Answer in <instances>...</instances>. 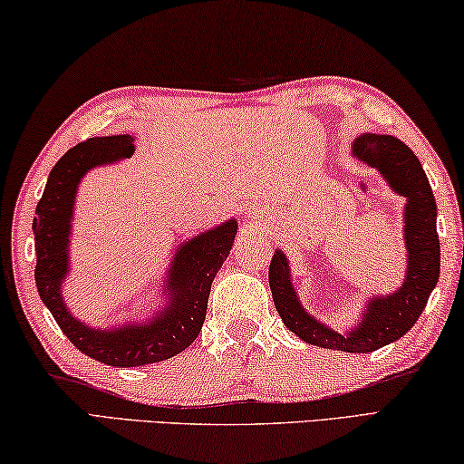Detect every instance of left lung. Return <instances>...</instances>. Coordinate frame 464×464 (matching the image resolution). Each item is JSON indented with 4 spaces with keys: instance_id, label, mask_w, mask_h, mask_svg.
Segmentation results:
<instances>
[{
    "instance_id": "1",
    "label": "left lung",
    "mask_w": 464,
    "mask_h": 464,
    "mask_svg": "<svg viewBox=\"0 0 464 464\" xmlns=\"http://www.w3.org/2000/svg\"><path fill=\"white\" fill-rule=\"evenodd\" d=\"M353 156L381 170L394 191L407 197L405 242L409 271L405 284L392 295L372 298L368 310H363L362 324L347 335H339L306 314L295 298L290 267L279 250L269 265V285L279 316L302 341L339 352L368 353L403 337L423 313L440 277V240L436 232V199L430 180L417 156L403 141L392 135L366 133L355 140Z\"/></svg>"
}]
</instances>
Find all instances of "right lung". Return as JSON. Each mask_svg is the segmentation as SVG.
Masks as SVG:
<instances>
[{
	"instance_id": "obj_1",
	"label": "right lung",
	"mask_w": 464,
	"mask_h": 464,
	"mask_svg": "<svg viewBox=\"0 0 464 464\" xmlns=\"http://www.w3.org/2000/svg\"><path fill=\"white\" fill-rule=\"evenodd\" d=\"M131 135L92 138L72 148L53 166L33 222L36 250L34 279L44 306L51 310L59 329L82 353L117 368L146 366L169 360L193 343L208 313L211 282L230 255L237 237V219H230L179 248L169 273L172 300L151 323L94 331L75 321L61 298V282L67 273L65 248L70 242L75 188L90 169L117 162L131 156Z\"/></svg>"
}]
</instances>
